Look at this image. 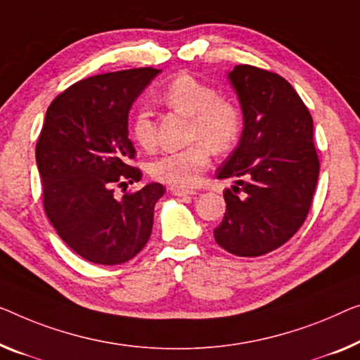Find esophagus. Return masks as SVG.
<instances>
[{
	"label": "esophagus",
	"instance_id": "esophagus-1",
	"mask_svg": "<svg viewBox=\"0 0 360 360\" xmlns=\"http://www.w3.org/2000/svg\"><path fill=\"white\" fill-rule=\"evenodd\" d=\"M171 192L178 197H191L197 194L195 191H184V189H178V187H171Z\"/></svg>",
	"mask_w": 360,
	"mask_h": 360
}]
</instances>
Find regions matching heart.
Wrapping results in <instances>:
<instances>
[{
    "label": "heart",
    "mask_w": 360,
    "mask_h": 360,
    "mask_svg": "<svg viewBox=\"0 0 360 360\" xmlns=\"http://www.w3.org/2000/svg\"><path fill=\"white\" fill-rule=\"evenodd\" d=\"M163 100L174 111L191 117L192 146L168 152L148 165L153 179L178 189L194 187L214 152H224L238 141L243 120L234 101L217 96V90L191 74H179L163 90ZM132 136L142 148L150 150L157 142V131L150 112L139 111L132 122ZM205 140L209 145L202 142Z\"/></svg>",
    "instance_id": "heart-1"
}]
</instances>
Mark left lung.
<instances>
[{
    "label": "left lung",
    "mask_w": 360,
    "mask_h": 360,
    "mask_svg": "<svg viewBox=\"0 0 360 360\" xmlns=\"http://www.w3.org/2000/svg\"><path fill=\"white\" fill-rule=\"evenodd\" d=\"M228 79L244 129L217 169L218 179L234 178L236 186L223 192L226 213L213 236L234 255L259 257L291 239L307 218L320 171L314 121L292 85L275 72L240 64Z\"/></svg>",
    "instance_id": "8db88e82"
}]
</instances>
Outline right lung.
I'll return each mask as SVG.
<instances>
[{
  "label": "right lung",
  "instance_id": "1",
  "mask_svg": "<svg viewBox=\"0 0 360 360\" xmlns=\"http://www.w3.org/2000/svg\"><path fill=\"white\" fill-rule=\"evenodd\" d=\"M162 71L153 68L98 74L58 95L46 111L35 158L43 207L60 238L82 259L100 265L131 260L148 243L158 182L115 197V186L139 182L129 139V110Z\"/></svg>",
  "mask_w": 360,
  "mask_h": 360
}]
</instances>
